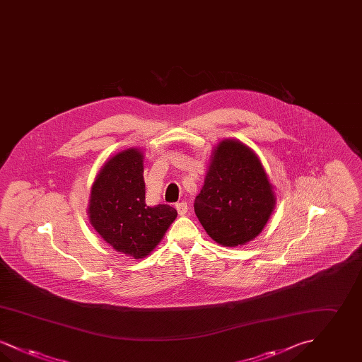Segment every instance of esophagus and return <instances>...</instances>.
I'll use <instances>...</instances> for the list:
<instances>
[{"mask_svg": "<svg viewBox=\"0 0 362 362\" xmlns=\"http://www.w3.org/2000/svg\"><path fill=\"white\" fill-rule=\"evenodd\" d=\"M176 210H177L179 216H185L189 211V206L186 202H179V204H176Z\"/></svg>", "mask_w": 362, "mask_h": 362, "instance_id": "34e87169", "label": "esophagus"}]
</instances>
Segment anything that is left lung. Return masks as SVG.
<instances>
[{
  "label": "left lung",
  "mask_w": 362,
  "mask_h": 362,
  "mask_svg": "<svg viewBox=\"0 0 362 362\" xmlns=\"http://www.w3.org/2000/svg\"><path fill=\"white\" fill-rule=\"evenodd\" d=\"M257 153L239 139L214 148L195 214L207 235L224 247L254 240L267 224L276 194Z\"/></svg>",
  "instance_id": "obj_1"
}]
</instances>
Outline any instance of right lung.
<instances>
[{
  "label": "right lung",
  "mask_w": 362,
  "mask_h": 362,
  "mask_svg": "<svg viewBox=\"0 0 362 362\" xmlns=\"http://www.w3.org/2000/svg\"><path fill=\"white\" fill-rule=\"evenodd\" d=\"M89 223L115 251L148 257L163 240L177 211L170 205L145 204L144 153L129 148L103 164L90 187Z\"/></svg>",
  "instance_id": "1"
}]
</instances>
